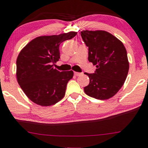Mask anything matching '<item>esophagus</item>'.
Returning <instances> with one entry per match:
<instances>
[{
	"instance_id": "1",
	"label": "esophagus",
	"mask_w": 148,
	"mask_h": 148,
	"mask_svg": "<svg viewBox=\"0 0 148 148\" xmlns=\"http://www.w3.org/2000/svg\"><path fill=\"white\" fill-rule=\"evenodd\" d=\"M74 75L75 76H77V77H78V76H80V75H82V73H79V72H76V71H74Z\"/></svg>"
}]
</instances>
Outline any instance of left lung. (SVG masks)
I'll return each instance as SVG.
<instances>
[{
	"mask_svg": "<svg viewBox=\"0 0 148 148\" xmlns=\"http://www.w3.org/2000/svg\"><path fill=\"white\" fill-rule=\"evenodd\" d=\"M81 36L88 47V61L97 67L94 74L85 73L90 82L84 92L98 100L112 98L124 85L129 72L126 48L121 40L105 31L84 30Z\"/></svg>",
	"mask_w": 148,
	"mask_h": 148,
	"instance_id": "1",
	"label": "left lung"
}]
</instances>
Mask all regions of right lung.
<instances>
[{"mask_svg": "<svg viewBox=\"0 0 148 148\" xmlns=\"http://www.w3.org/2000/svg\"><path fill=\"white\" fill-rule=\"evenodd\" d=\"M77 34L70 32L34 38L20 51L17 59V79L24 93L40 106H50L65 95L73 71H59L53 64L59 60V46Z\"/></svg>", "mask_w": 148, "mask_h": 148, "instance_id": "right-lung-1", "label": "right lung"}]
</instances>
